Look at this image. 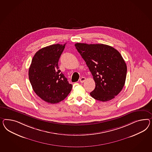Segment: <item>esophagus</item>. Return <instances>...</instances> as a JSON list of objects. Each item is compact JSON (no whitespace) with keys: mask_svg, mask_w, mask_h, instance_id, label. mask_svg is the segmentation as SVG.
I'll list each match as a JSON object with an SVG mask.
<instances>
[{"mask_svg":"<svg viewBox=\"0 0 152 152\" xmlns=\"http://www.w3.org/2000/svg\"><path fill=\"white\" fill-rule=\"evenodd\" d=\"M85 81H86V78L85 77H82L80 80V81L81 83H83V82H85Z\"/></svg>","mask_w":152,"mask_h":152,"instance_id":"esophagus-1","label":"esophagus"}]
</instances>
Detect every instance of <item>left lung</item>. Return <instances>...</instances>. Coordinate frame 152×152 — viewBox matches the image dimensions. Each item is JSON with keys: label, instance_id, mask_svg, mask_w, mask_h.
Returning a JSON list of instances; mask_svg holds the SVG:
<instances>
[{"label": "left lung", "instance_id": "1", "mask_svg": "<svg viewBox=\"0 0 152 152\" xmlns=\"http://www.w3.org/2000/svg\"><path fill=\"white\" fill-rule=\"evenodd\" d=\"M75 46L95 82L91 96L102 102L114 99L122 90L127 75V65L121 53L104 44L76 43Z\"/></svg>", "mask_w": 152, "mask_h": 152}]
</instances>
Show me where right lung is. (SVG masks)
<instances>
[{
    "label": "right lung",
    "mask_w": 152,
    "mask_h": 152,
    "mask_svg": "<svg viewBox=\"0 0 152 152\" xmlns=\"http://www.w3.org/2000/svg\"><path fill=\"white\" fill-rule=\"evenodd\" d=\"M66 44L43 48L34 56L29 78L33 90L46 102L57 103L70 94L72 85L59 70L58 62Z\"/></svg>",
    "instance_id": "add662e5"
}]
</instances>
